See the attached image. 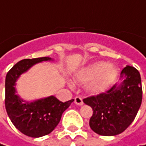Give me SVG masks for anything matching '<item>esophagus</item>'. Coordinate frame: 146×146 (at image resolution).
Returning <instances> with one entry per match:
<instances>
[{"instance_id": "esophagus-1", "label": "esophagus", "mask_w": 146, "mask_h": 146, "mask_svg": "<svg viewBox=\"0 0 146 146\" xmlns=\"http://www.w3.org/2000/svg\"><path fill=\"white\" fill-rule=\"evenodd\" d=\"M74 103L78 105V106H82L83 104V102H82V99L80 97H76L74 98Z\"/></svg>"}]
</instances>
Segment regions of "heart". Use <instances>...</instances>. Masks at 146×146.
<instances>
[{
	"mask_svg": "<svg viewBox=\"0 0 146 146\" xmlns=\"http://www.w3.org/2000/svg\"><path fill=\"white\" fill-rule=\"evenodd\" d=\"M117 71L112 65L105 62H96L88 65L76 73L75 78L88 82L87 88L92 92H101L109 88L116 80Z\"/></svg>",
	"mask_w": 146,
	"mask_h": 146,
	"instance_id": "heart-1",
	"label": "heart"
}]
</instances>
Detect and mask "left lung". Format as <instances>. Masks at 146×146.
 Wrapping results in <instances>:
<instances>
[{
    "label": "left lung",
    "instance_id": "8db88e82",
    "mask_svg": "<svg viewBox=\"0 0 146 146\" xmlns=\"http://www.w3.org/2000/svg\"><path fill=\"white\" fill-rule=\"evenodd\" d=\"M124 79L120 86L113 85L106 92L83 99L92 108L91 129L98 135L111 136L123 132L132 123L142 102L141 74L131 66L121 73Z\"/></svg>",
    "mask_w": 146,
    "mask_h": 146
}]
</instances>
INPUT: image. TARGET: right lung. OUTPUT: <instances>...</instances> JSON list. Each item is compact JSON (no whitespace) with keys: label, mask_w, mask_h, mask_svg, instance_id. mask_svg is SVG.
I'll use <instances>...</instances> for the list:
<instances>
[{"label":"right lung","mask_w":146,"mask_h":146,"mask_svg":"<svg viewBox=\"0 0 146 146\" xmlns=\"http://www.w3.org/2000/svg\"><path fill=\"white\" fill-rule=\"evenodd\" d=\"M51 59L48 57H43L21 60L10 69L5 77L6 112L14 125L30 137H41L52 132L60 121L64 111L74 101L72 99L62 102L55 97L50 96L29 102L16 95L15 86L20 75L35 64Z\"/></svg>","instance_id":"add662e5"}]
</instances>
